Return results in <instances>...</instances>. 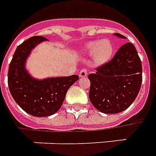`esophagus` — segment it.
Masks as SVG:
<instances>
[{
    "instance_id": "obj_1",
    "label": "esophagus",
    "mask_w": 156,
    "mask_h": 156,
    "mask_svg": "<svg viewBox=\"0 0 156 156\" xmlns=\"http://www.w3.org/2000/svg\"><path fill=\"white\" fill-rule=\"evenodd\" d=\"M88 75V72H87V69L83 68V69H80V73H79V76L80 77H86V76Z\"/></svg>"
}]
</instances>
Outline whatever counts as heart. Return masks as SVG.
Instances as JSON below:
<instances>
[{
    "label": "heart",
    "mask_w": 156,
    "mask_h": 156,
    "mask_svg": "<svg viewBox=\"0 0 156 156\" xmlns=\"http://www.w3.org/2000/svg\"><path fill=\"white\" fill-rule=\"evenodd\" d=\"M84 53L92 55L97 64H104L111 58L113 54V45L108 39L101 41H92L84 47Z\"/></svg>",
    "instance_id": "b5f03b06"
}]
</instances>
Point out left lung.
I'll use <instances>...</instances> for the list:
<instances>
[{
    "instance_id": "8db88e82",
    "label": "left lung",
    "mask_w": 156,
    "mask_h": 156,
    "mask_svg": "<svg viewBox=\"0 0 156 156\" xmlns=\"http://www.w3.org/2000/svg\"><path fill=\"white\" fill-rule=\"evenodd\" d=\"M88 78L89 98L98 111L112 114L126 110L137 98L142 83V65L135 47L124 44L111 60L97 67Z\"/></svg>"
}]
</instances>
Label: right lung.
<instances>
[{"label":"right lung","instance_id":"1","mask_svg":"<svg viewBox=\"0 0 156 156\" xmlns=\"http://www.w3.org/2000/svg\"><path fill=\"white\" fill-rule=\"evenodd\" d=\"M47 38L34 36L18 45L8 69V87L13 99L23 110L34 117H47L62 106L67 90L79 76L48 78L43 80L32 78L25 69V61L31 50Z\"/></svg>","mask_w":156,"mask_h":156}]
</instances>
